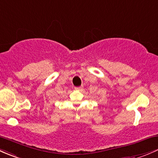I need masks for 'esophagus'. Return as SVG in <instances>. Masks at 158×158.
I'll use <instances>...</instances> for the list:
<instances>
[{"instance_id":"34e87169","label":"esophagus","mask_w":158,"mask_h":158,"mask_svg":"<svg viewBox=\"0 0 158 158\" xmlns=\"http://www.w3.org/2000/svg\"><path fill=\"white\" fill-rule=\"evenodd\" d=\"M82 88H83L82 87H75V90H81Z\"/></svg>"}]
</instances>
